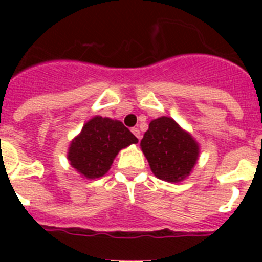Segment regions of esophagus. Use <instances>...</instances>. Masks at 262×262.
<instances>
[{"label":"esophagus","instance_id":"34e87169","mask_svg":"<svg viewBox=\"0 0 262 262\" xmlns=\"http://www.w3.org/2000/svg\"><path fill=\"white\" fill-rule=\"evenodd\" d=\"M131 131H133V134H134V135H135L136 138L139 139V142H140V139H142V135H140V129H139V128H136V127H134V128L131 129Z\"/></svg>","mask_w":262,"mask_h":262}]
</instances>
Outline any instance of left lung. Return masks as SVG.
<instances>
[{
    "mask_svg": "<svg viewBox=\"0 0 262 262\" xmlns=\"http://www.w3.org/2000/svg\"><path fill=\"white\" fill-rule=\"evenodd\" d=\"M140 145L154 174L168 182L189 176L200 154L195 140L168 117L152 120Z\"/></svg>",
    "mask_w": 262,
    "mask_h": 262,
    "instance_id": "left-lung-1",
    "label": "left lung"
}]
</instances>
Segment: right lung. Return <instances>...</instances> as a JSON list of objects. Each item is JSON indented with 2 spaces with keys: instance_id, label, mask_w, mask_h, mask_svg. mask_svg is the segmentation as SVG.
<instances>
[{
  "instance_id": "right-lung-1",
  "label": "right lung",
  "mask_w": 262,
  "mask_h": 262,
  "mask_svg": "<svg viewBox=\"0 0 262 262\" xmlns=\"http://www.w3.org/2000/svg\"><path fill=\"white\" fill-rule=\"evenodd\" d=\"M138 143L131 131L119 120L94 117L71 143V165L86 178L102 177L122 148Z\"/></svg>"
}]
</instances>
